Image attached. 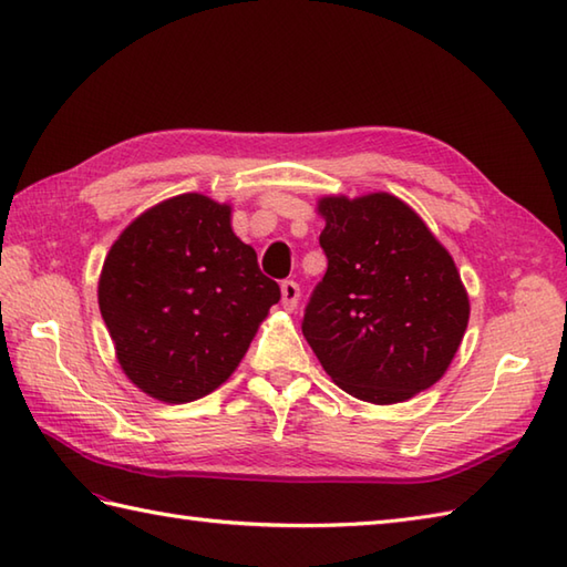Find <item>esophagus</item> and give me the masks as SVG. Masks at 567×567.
<instances>
[{
	"instance_id": "esophagus-1",
	"label": "esophagus",
	"mask_w": 567,
	"mask_h": 567,
	"mask_svg": "<svg viewBox=\"0 0 567 567\" xmlns=\"http://www.w3.org/2000/svg\"><path fill=\"white\" fill-rule=\"evenodd\" d=\"M280 290H282V307L287 311H295L299 305V285L295 280H285Z\"/></svg>"
}]
</instances>
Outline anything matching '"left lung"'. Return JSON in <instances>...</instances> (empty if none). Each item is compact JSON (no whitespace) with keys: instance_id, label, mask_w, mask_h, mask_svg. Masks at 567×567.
I'll return each instance as SVG.
<instances>
[{"instance_id":"8db88e82","label":"left lung","mask_w":567,"mask_h":567,"mask_svg":"<svg viewBox=\"0 0 567 567\" xmlns=\"http://www.w3.org/2000/svg\"><path fill=\"white\" fill-rule=\"evenodd\" d=\"M329 268L302 333L331 380L372 404L436 384L463 341L470 302L451 252L388 192L319 199Z\"/></svg>"}]
</instances>
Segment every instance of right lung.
<instances>
[{
  "mask_svg": "<svg viewBox=\"0 0 567 567\" xmlns=\"http://www.w3.org/2000/svg\"><path fill=\"white\" fill-rule=\"evenodd\" d=\"M97 297L126 378L185 404L231 378L280 287L234 234L231 207L187 192L124 228Z\"/></svg>",
  "mask_w": 567,
  "mask_h": 567,
  "instance_id": "1",
  "label": "right lung"
}]
</instances>
